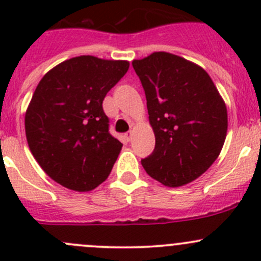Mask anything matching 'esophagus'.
I'll return each mask as SVG.
<instances>
[{
  "label": "esophagus",
  "mask_w": 261,
  "mask_h": 261,
  "mask_svg": "<svg viewBox=\"0 0 261 261\" xmlns=\"http://www.w3.org/2000/svg\"><path fill=\"white\" fill-rule=\"evenodd\" d=\"M133 136H134L133 131H128V133L125 134V139H126V140H127V141L133 140Z\"/></svg>",
  "instance_id": "obj_1"
}]
</instances>
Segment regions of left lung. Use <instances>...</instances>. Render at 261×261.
<instances>
[{"label": "left lung", "instance_id": "1", "mask_svg": "<svg viewBox=\"0 0 261 261\" xmlns=\"http://www.w3.org/2000/svg\"><path fill=\"white\" fill-rule=\"evenodd\" d=\"M146 96L155 149L141 160L151 178L180 187L215 163L227 134V109L208 73L196 63L155 51L133 60Z\"/></svg>", "mask_w": 261, "mask_h": 261}]
</instances>
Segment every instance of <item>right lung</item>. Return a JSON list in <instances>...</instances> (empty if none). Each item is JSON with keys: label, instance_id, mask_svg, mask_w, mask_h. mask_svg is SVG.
<instances>
[{"label": "right lung", "instance_id": "right-lung-1", "mask_svg": "<svg viewBox=\"0 0 261 261\" xmlns=\"http://www.w3.org/2000/svg\"><path fill=\"white\" fill-rule=\"evenodd\" d=\"M127 60L70 58L39 82L25 114L26 140L60 186L88 192L107 179L122 144L109 133L102 102L128 70Z\"/></svg>", "mask_w": 261, "mask_h": 261}]
</instances>
